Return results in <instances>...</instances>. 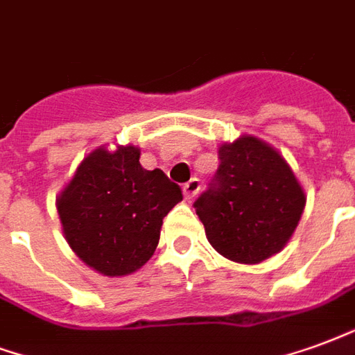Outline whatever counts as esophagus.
Returning a JSON list of instances; mask_svg holds the SVG:
<instances>
[{"instance_id": "34e87169", "label": "esophagus", "mask_w": 355, "mask_h": 355, "mask_svg": "<svg viewBox=\"0 0 355 355\" xmlns=\"http://www.w3.org/2000/svg\"><path fill=\"white\" fill-rule=\"evenodd\" d=\"M199 190H201V182H199V178H191V180H188V182L182 186V193H184L186 199L196 198Z\"/></svg>"}]
</instances>
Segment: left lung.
I'll list each match as a JSON object with an SVG mask.
<instances>
[{"label":"left lung","instance_id":"obj_1","mask_svg":"<svg viewBox=\"0 0 355 355\" xmlns=\"http://www.w3.org/2000/svg\"><path fill=\"white\" fill-rule=\"evenodd\" d=\"M209 190L196 199L212 248L237 263H259L282 250L297 227L304 191L278 150L243 135L218 150Z\"/></svg>","mask_w":355,"mask_h":355}]
</instances>
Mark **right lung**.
I'll return each mask as SVG.
<instances>
[{"instance_id": "obj_1", "label": "right lung", "mask_w": 355, "mask_h": 355, "mask_svg": "<svg viewBox=\"0 0 355 355\" xmlns=\"http://www.w3.org/2000/svg\"><path fill=\"white\" fill-rule=\"evenodd\" d=\"M139 157L131 144L96 148L56 199L71 250L105 277L141 269L156 250L164 218L182 201L164 171H146Z\"/></svg>"}]
</instances>
